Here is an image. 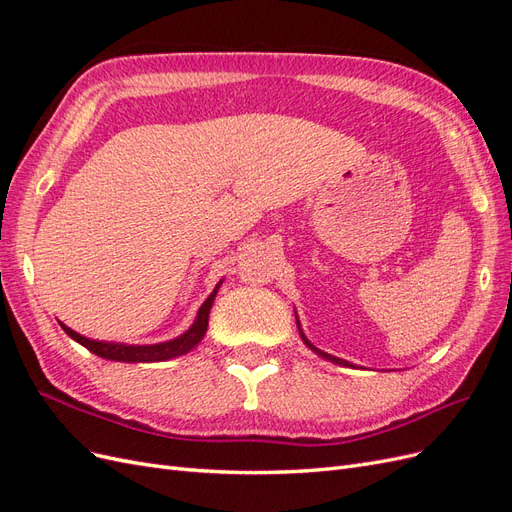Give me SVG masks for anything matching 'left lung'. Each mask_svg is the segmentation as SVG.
I'll return each mask as SVG.
<instances>
[{"label": "left lung", "instance_id": "obj_1", "mask_svg": "<svg viewBox=\"0 0 512 512\" xmlns=\"http://www.w3.org/2000/svg\"><path fill=\"white\" fill-rule=\"evenodd\" d=\"M297 324H299V318H297ZM299 333H301V339H303V342H305V346H309V348H312L316 354H320L322 356V359H327V361H331V363H337V365H350V363H346V361H342V359H337V356H331V354H327V352H322V350H318L314 344H309V339L303 335V331H301V324H299Z\"/></svg>", "mask_w": 512, "mask_h": 512}]
</instances>
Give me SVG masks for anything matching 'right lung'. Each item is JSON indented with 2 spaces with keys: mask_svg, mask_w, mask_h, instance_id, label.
Segmentation results:
<instances>
[{
  "mask_svg": "<svg viewBox=\"0 0 512 512\" xmlns=\"http://www.w3.org/2000/svg\"><path fill=\"white\" fill-rule=\"evenodd\" d=\"M222 282L213 288V292L207 297V301L200 305L196 320L192 327L185 331L183 335L168 339V342L162 344H149V346H128V344H115V342H98V339H89L83 337L81 333L72 331L70 327H66L64 322L61 329H64L74 342H79L81 346H85L89 352H94L96 356H102L106 361H121V363H156V361H168L175 359V356H181L185 352H190L192 348H196L200 344V339L205 337L207 327H209V312L211 305L215 301V294H218Z\"/></svg>",
  "mask_w": 512,
  "mask_h": 512,
  "instance_id": "obj_1",
  "label": "right lung"
}]
</instances>
